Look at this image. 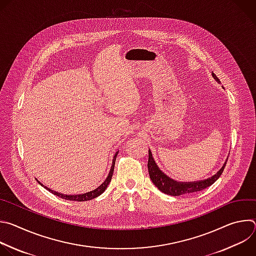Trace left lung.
I'll list each match as a JSON object with an SVG mask.
<instances>
[{"label": "left lung", "mask_w": 256, "mask_h": 256, "mask_svg": "<svg viewBox=\"0 0 256 256\" xmlns=\"http://www.w3.org/2000/svg\"><path fill=\"white\" fill-rule=\"evenodd\" d=\"M212 78L216 81L220 82L218 78L212 72ZM227 161L223 165V167L218 170L214 175H212L210 178H206L204 180H200V181H192V182H178L170 177H168L166 174H164L160 168L157 166L156 162L154 161V158L152 156L151 151L149 150V160H148V170H149V175L152 180L153 184L158 188L159 190L162 192L173 196H178L182 194H194L200 192L208 186H210L212 184H214V181L220 177L224 171V168L226 166Z\"/></svg>", "instance_id": "8db88e82"}]
</instances>
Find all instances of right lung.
Masks as SVG:
<instances>
[{
    "instance_id": "obj_1",
    "label": "right lung",
    "mask_w": 256,
    "mask_h": 256,
    "mask_svg": "<svg viewBox=\"0 0 256 256\" xmlns=\"http://www.w3.org/2000/svg\"><path fill=\"white\" fill-rule=\"evenodd\" d=\"M116 156H118V152L116 154L114 155V161H112V169L110 171H109L108 173V176L107 178L103 181V184L101 186H99L97 188H95L94 190L92 192H88L86 194H75V196H66V194H62L60 192H54L50 188H48L46 186H44L46 190H48V192H50L52 194L58 196V198H64V200H76V202H85V200H93L97 196H99L101 194L104 192V190H106V188L108 186V184H110L112 181V174H114V165H116ZM40 182V181H38Z\"/></svg>"
}]
</instances>
